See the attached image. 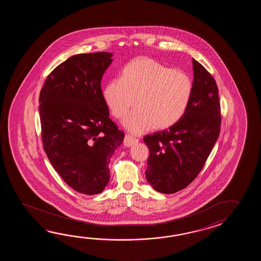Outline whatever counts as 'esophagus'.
<instances>
[{
    "instance_id": "esophagus-1",
    "label": "esophagus",
    "mask_w": 261,
    "mask_h": 261,
    "mask_svg": "<svg viewBox=\"0 0 261 261\" xmlns=\"http://www.w3.org/2000/svg\"><path fill=\"white\" fill-rule=\"evenodd\" d=\"M139 140L135 137H133L130 134H126L124 138V145L125 146H132L133 144H136L138 143Z\"/></svg>"
}]
</instances>
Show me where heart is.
Returning <instances> with one entry per match:
<instances>
[{"label":"heart","mask_w":261,"mask_h":261,"mask_svg":"<svg viewBox=\"0 0 261 261\" xmlns=\"http://www.w3.org/2000/svg\"><path fill=\"white\" fill-rule=\"evenodd\" d=\"M193 81L187 72L160 61L140 57L123 69L121 78L107 84L103 97L112 114L124 118L129 132L143 133L152 128H165L177 123L193 95Z\"/></svg>","instance_id":"heart-1"}]
</instances>
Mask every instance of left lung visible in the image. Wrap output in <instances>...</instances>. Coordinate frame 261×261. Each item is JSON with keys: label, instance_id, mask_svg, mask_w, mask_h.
<instances>
[{"label": "left lung", "instance_id": "left-lung-1", "mask_svg": "<svg viewBox=\"0 0 261 261\" xmlns=\"http://www.w3.org/2000/svg\"><path fill=\"white\" fill-rule=\"evenodd\" d=\"M193 95L183 117L164 130L145 135L149 156L145 177L164 194L184 189L198 176L218 139L221 109L211 73L192 60Z\"/></svg>", "mask_w": 261, "mask_h": 261}]
</instances>
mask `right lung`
Returning <instances> with one entry per match:
<instances>
[{"instance_id": "right-lung-1", "label": "right lung", "mask_w": 261, "mask_h": 261, "mask_svg": "<svg viewBox=\"0 0 261 261\" xmlns=\"http://www.w3.org/2000/svg\"><path fill=\"white\" fill-rule=\"evenodd\" d=\"M112 56H72L50 72L40 92L44 152L64 182L86 195L106 189L110 159L124 140L100 88Z\"/></svg>"}]
</instances>
